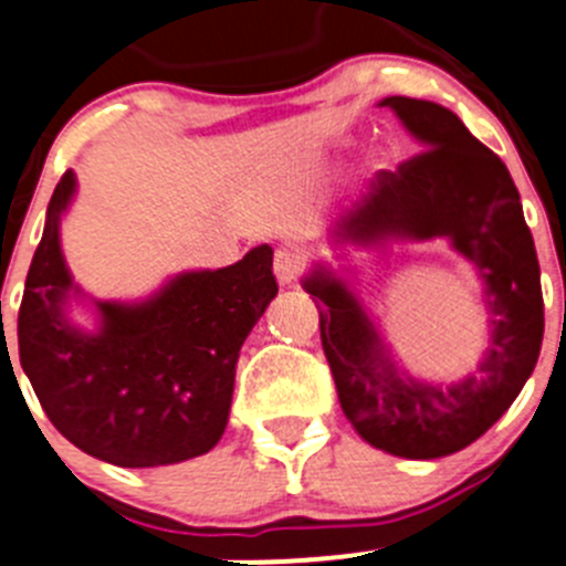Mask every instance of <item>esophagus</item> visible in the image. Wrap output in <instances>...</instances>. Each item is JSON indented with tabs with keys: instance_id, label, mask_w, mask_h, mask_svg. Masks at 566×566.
<instances>
[{
	"instance_id": "34e87169",
	"label": "esophagus",
	"mask_w": 566,
	"mask_h": 566,
	"mask_svg": "<svg viewBox=\"0 0 566 566\" xmlns=\"http://www.w3.org/2000/svg\"><path fill=\"white\" fill-rule=\"evenodd\" d=\"M305 258L300 255L297 249H277L274 252V277L280 286H292L294 280L303 274Z\"/></svg>"
}]
</instances>
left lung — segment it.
<instances>
[{"mask_svg":"<svg viewBox=\"0 0 566 566\" xmlns=\"http://www.w3.org/2000/svg\"><path fill=\"white\" fill-rule=\"evenodd\" d=\"M378 106L396 114L421 154L398 170H378L367 196L334 221L331 243L385 249L446 238L483 280L489 347L452 385L421 381L398 367L367 314L356 269L336 272L317 261L300 283L319 308L323 350L347 421L381 452L434 460L489 432L531 378L544 336L542 274L520 190L502 159L440 103L396 95Z\"/></svg>","mask_w":566,"mask_h":566,"instance_id":"obj_1","label":"left lung"}]
</instances>
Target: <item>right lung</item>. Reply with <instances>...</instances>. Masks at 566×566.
Segmentation results:
<instances>
[{"label":"right lung","instance_id":"add662e5","mask_svg":"<svg viewBox=\"0 0 566 566\" xmlns=\"http://www.w3.org/2000/svg\"><path fill=\"white\" fill-rule=\"evenodd\" d=\"M75 193L66 170L30 263L19 308L24 376L53 427L92 458L123 469L199 458L224 434L241 345L277 294L272 247L224 269L174 274L145 300H95L61 252ZM72 302L93 311L95 329L69 317Z\"/></svg>","mask_w":566,"mask_h":566}]
</instances>
